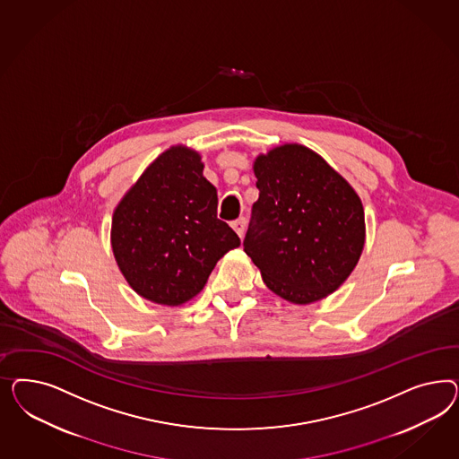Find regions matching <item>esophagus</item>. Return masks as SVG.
Here are the masks:
<instances>
[{"mask_svg": "<svg viewBox=\"0 0 459 459\" xmlns=\"http://www.w3.org/2000/svg\"><path fill=\"white\" fill-rule=\"evenodd\" d=\"M230 225H232V229L236 230L237 236H244V230H246V219H244V217L237 219V221H234V222L230 223Z\"/></svg>", "mask_w": 459, "mask_h": 459, "instance_id": "34e87169", "label": "esophagus"}]
</instances>
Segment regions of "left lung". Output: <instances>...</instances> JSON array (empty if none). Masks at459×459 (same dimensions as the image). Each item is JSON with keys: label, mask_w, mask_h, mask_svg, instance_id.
<instances>
[{"label": "left lung", "mask_w": 459, "mask_h": 459, "mask_svg": "<svg viewBox=\"0 0 459 459\" xmlns=\"http://www.w3.org/2000/svg\"><path fill=\"white\" fill-rule=\"evenodd\" d=\"M254 173L259 198L244 250L265 286L296 305L338 290L365 242L359 195L321 156L299 144L259 156Z\"/></svg>", "instance_id": "1"}]
</instances>
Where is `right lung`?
Here are the masks:
<instances>
[{
  "mask_svg": "<svg viewBox=\"0 0 459 459\" xmlns=\"http://www.w3.org/2000/svg\"><path fill=\"white\" fill-rule=\"evenodd\" d=\"M200 156L183 146L156 158L112 217V250L134 291L178 306L204 290L217 261L240 238L217 219V190Z\"/></svg>",
  "mask_w": 459,
  "mask_h": 459,
  "instance_id": "1",
  "label": "right lung"
}]
</instances>
